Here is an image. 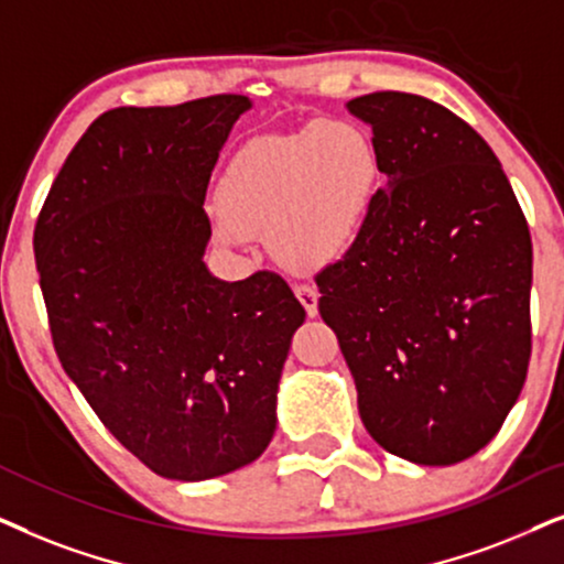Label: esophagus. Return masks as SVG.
Segmentation results:
<instances>
[{"label":"esophagus","instance_id":"1","mask_svg":"<svg viewBox=\"0 0 564 564\" xmlns=\"http://www.w3.org/2000/svg\"><path fill=\"white\" fill-rule=\"evenodd\" d=\"M294 291H296L299 302H302V306L306 310V314H310V317H314V314H317V299H319L317 289H314L312 283H299Z\"/></svg>","mask_w":564,"mask_h":564}]
</instances>
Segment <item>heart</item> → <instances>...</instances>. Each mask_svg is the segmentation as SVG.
I'll use <instances>...</instances> for the list:
<instances>
[{
	"instance_id": "1",
	"label": "heart",
	"mask_w": 564,
	"mask_h": 564,
	"mask_svg": "<svg viewBox=\"0 0 564 564\" xmlns=\"http://www.w3.org/2000/svg\"><path fill=\"white\" fill-rule=\"evenodd\" d=\"M379 149L350 120L252 139L219 183L216 237L245 245L268 229L278 258L314 265L343 254L369 221L379 187Z\"/></svg>"
}]
</instances>
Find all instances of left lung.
I'll list each match as a JSON object with an SVG mask.
<instances>
[{"label":"left lung","mask_w":564,"mask_h":564,"mask_svg":"<svg viewBox=\"0 0 564 564\" xmlns=\"http://www.w3.org/2000/svg\"><path fill=\"white\" fill-rule=\"evenodd\" d=\"M371 126L387 185L343 260L317 275L319 314L389 454L448 467L485 448L531 358V235L487 141L408 93L348 102Z\"/></svg>","instance_id":"obj_1"}]
</instances>
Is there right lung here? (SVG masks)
I'll return each instance as SVG.
<instances>
[{"mask_svg": "<svg viewBox=\"0 0 564 564\" xmlns=\"http://www.w3.org/2000/svg\"><path fill=\"white\" fill-rule=\"evenodd\" d=\"M245 95L102 112L37 216L33 247L64 371L160 477L200 482L265 452L306 317L270 270L219 281L206 187Z\"/></svg>", "mask_w": 564, "mask_h": 564, "instance_id": "obj_1", "label": "right lung"}]
</instances>
